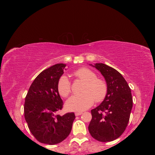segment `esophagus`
Wrapping results in <instances>:
<instances>
[{
	"label": "esophagus",
	"instance_id": "obj_1",
	"mask_svg": "<svg viewBox=\"0 0 155 155\" xmlns=\"http://www.w3.org/2000/svg\"><path fill=\"white\" fill-rule=\"evenodd\" d=\"M82 113H83L82 112H75V115H76V116H79V115L82 114Z\"/></svg>",
	"mask_w": 155,
	"mask_h": 155
}]
</instances>
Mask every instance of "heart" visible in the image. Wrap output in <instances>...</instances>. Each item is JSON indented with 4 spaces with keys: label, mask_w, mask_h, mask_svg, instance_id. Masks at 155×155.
<instances>
[{
    "label": "heart",
    "mask_w": 155,
    "mask_h": 155,
    "mask_svg": "<svg viewBox=\"0 0 155 155\" xmlns=\"http://www.w3.org/2000/svg\"><path fill=\"white\" fill-rule=\"evenodd\" d=\"M79 79L85 81L81 89L82 93L70 97L66 104L67 109L71 111H82L90 108L94 102H101L107 94V83L97 78L95 72L88 68H81L74 72ZM58 90L60 95L67 97L72 91L71 83L66 75L61 77L58 83Z\"/></svg>",
    "instance_id": "b5f03b06"
}]
</instances>
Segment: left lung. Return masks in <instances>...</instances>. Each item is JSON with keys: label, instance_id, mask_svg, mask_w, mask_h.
Returning a JSON list of instances; mask_svg holds the SVG:
<instances>
[{"label": "left lung", "instance_id": "obj_1", "mask_svg": "<svg viewBox=\"0 0 155 155\" xmlns=\"http://www.w3.org/2000/svg\"><path fill=\"white\" fill-rule=\"evenodd\" d=\"M104 77L107 94L101 104L91 110L88 130L97 141L107 142L119 138L129 123L133 107L131 91L119 72L104 63L90 64Z\"/></svg>", "mask_w": 155, "mask_h": 155}]
</instances>
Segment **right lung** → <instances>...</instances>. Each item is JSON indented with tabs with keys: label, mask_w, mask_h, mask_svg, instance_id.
Listing matches in <instances>:
<instances>
[{
	"label": "right lung",
	"mask_w": 155,
	"mask_h": 155,
	"mask_svg": "<svg viewBox=\"0 0 155 155\" xmlns=\"http://www.w3.org/2000/svg\"><path fill=\"white\" fill-rule=\"evenodd\" d=\"M66 64H56L36 77L25 97V118L31 134L41 143L55 145L67 138L76 116L58 114L63 102L58 90Z\"/></svg>",
	"instance_id": "add662e5"
}]
</instances>
